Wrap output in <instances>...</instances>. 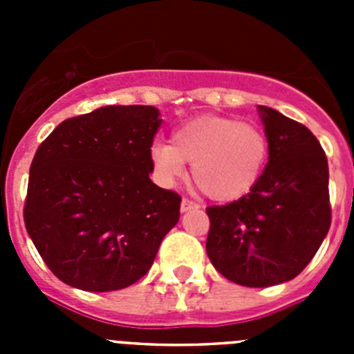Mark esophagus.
Wrapping results in <instances>:
<instances>
[{
	"instance_id": "obj_1",
	"label": "esophagus",
	"mask_w": 354,
	"mask_h": 354,
	"mask_svg": "<svg viewBox=\"0 0 354 354\" xmlns=\"http://www.w3.org/2000/svg\"><path fill=\"white\" fill-rule=\"evenodd\" d=\"M198 207L200 205L189 198H183V202H180V211L183 212H187V211H192V209H198Z\"/></svg>"
}]
</instances>
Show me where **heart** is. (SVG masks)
<instances>
[{"label": "heart", "instance_id": "b5f03b06", "mask_svg": "<svg viewBox=\"0 0 354 354\" xmlns=\"http://www.w3.org/2000/svg\"><path fill=\"white\" fill-rule=\"evenodd\" d=\"M270 142L261 127L227 117H200L177 127L170 143L156 142L149 150L154 177L174 186L192 162L200 192L216 202L245 196L261 180Z\"/></svg>", "mask_w": 354, "mask_h": 354}]
</instances>
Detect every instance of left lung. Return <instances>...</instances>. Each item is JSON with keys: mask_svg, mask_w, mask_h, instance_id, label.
Segmentation results:
<instances>
[{"mask_svg": "<svg viewBox=\"0 0 354 354\" xmlns=\"http://www.w3.org/2000/svg\"><path fill=\"white\" fill-rule=\"evenodd\" d=\"M270 142L268 165L248 195L207 207L205 250L230 282L271 287L298 277L331 223L328 161L303 124L257 106Z\"/></svg>", "mask_w": 354, "mask_h": 354, "instance_id": "8db88e82", "label": "left lung"}]
</instances>
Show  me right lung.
Here are the masks:
<instances>
[{"label":"right lung","instance_id":"1","mask_svg":"<svg viewBox=\"0 0 354 354\" xmlns=\"http://www.w3.org/2000/svg\"><path fill=\"white\" fill-rule=\"evenodd\" d=\"M161 122L154 106H102L62 122L37 150L24 223L67 286L90 292L133 286L179 221L180 196L149 177Z\"/></svg>","mask_w":354,"mask_h":354}]
</instances>
